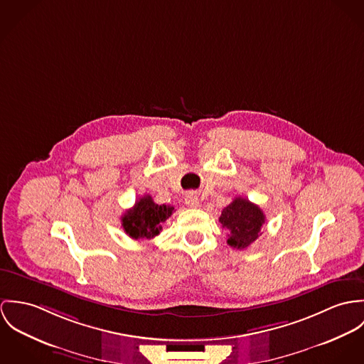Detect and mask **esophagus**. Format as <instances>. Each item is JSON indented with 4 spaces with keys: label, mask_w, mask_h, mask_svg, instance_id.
Wrapping results in <instances>:
<instances>
[{
    "label": "esophagus",
    "mask_w": 364,
    "mask_h": 364,
    "mask_svg": "<svg viewBox=\"0 0 364 364\" xmlns=\"http://www.w3.org/2000/svg\"><path fill=\"white\" fill-rule=\"evenodd\" d=\"M186 203L190 206V208H197L200 206V198L197 196V193H188L186 196Z\"/></svg>",
    "instance_id": "34e87169"
}]
</instances>
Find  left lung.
I'll return each instance as SVG.
<instances>
[{
    "instance_id": "left-lung-1",
    "label": "left lung",
    "mask_w": 364,
    "mask_h": 364,
    "mask_svg": "<svg viewBox=\"0 0 364 364\" xmlns=\"http://www.w3.org/2000/svg\"><path fill=\"white\" fill-rule=\"evenodd\" d=\"M219 222L223 229L229 230L228 244L232 248L242 250L261 235L265 215L258 205L237 197L222 210Z\"/></svg>"
}]
</instances>
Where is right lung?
Here are the masks:
<instances>
[{
    "mask_svg": "<svg viewBox=\"0 0 364 364\" xmlns=\"http://www.w3.org/2000/svg\"><path fill=\"white\" fill-rule=\"evenodd\" d=\"M170 205H158L151 196H144L122 218L124 232L131 239H154L162 230V223L173 213Z\"/></svg>",
    "mask_w": 364,
    "mask_h": 364,
    "instance_id": "1",
    "label": "right lung"
}]
</instances>
